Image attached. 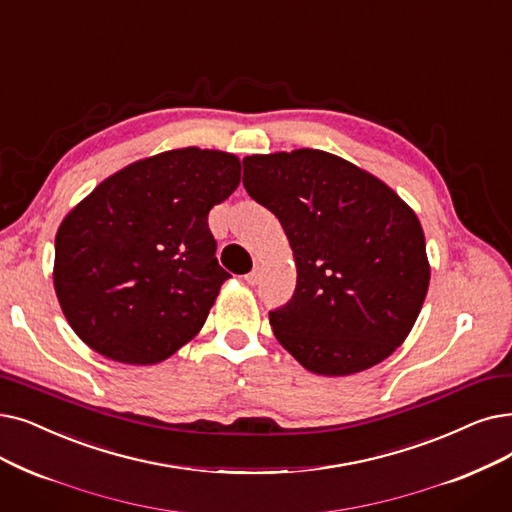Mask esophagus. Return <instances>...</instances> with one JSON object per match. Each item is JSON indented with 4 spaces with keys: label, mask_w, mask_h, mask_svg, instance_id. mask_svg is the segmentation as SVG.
Here are the masks:
<instances>
[{
    "label": "esophagus",
    "mask_w": 512,
    "mask_h": 512,
    "mask_svg": "<svg viewBox=\"0 0 512 512\" xmlns=\"http://www.w3.org/2000/svg\"><path fill=\"white\" fill-rule=\"evenodd\" d=\"M244 280H247L251 286H255L261 280V268H259V265H257V268H253V272H249L247 276H244Z\"/></svg>",
    "instance_id": "34e87169"
}]
</instances>
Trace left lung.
Returning a JSON list of instances; mask_svg holds the SVG:
<instances>
[{
    "instance_id": "left-lung-1",
    "label": "left lung",
    "mask_w": 512,
    "mask_h": 512,
    "mask_svg": "<svg viewBox=\"0 0 512 512\" xmlns=\"http://www.w3.org/2000/svg\"><path fill=\"white\" fill-rule=\"evenodd\" d=\"M242 165L244 188L278 217L297 263L291 301L270 311L280 345L324 376L389 358L431 278L414 211L374 175L322 150L253 154Z\"/></svg>"
}]
</instances>
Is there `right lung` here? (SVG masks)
Here are the masks:
<instances>
[{"instance_id": "1", "label": "right lung", "mask_w": 512, "mask_h": 512, "mask_svg": "<svg viewBox=\"0 0 512 512\" xmlns=\"http://www.w3.org/2000/svg\"><path fill=\"white\" fill-rule=\"evenodd\" d=\"M238 184L234 154L180 148L110 175L66 215L54 288L79 339L144 366L186 345L230 278L209 211Z\"/></svg>"}]
</instances>
